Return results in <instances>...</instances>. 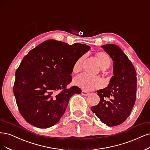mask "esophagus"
<instances>
[{
    "mask_svg": "<svg viewBox=\"0 0 150 150\" xmlns=\"http://www.w3.org/2000/svg\"><path fill=\"white\" fill-rule=\"evenodd\" d=\"M81 94L83 95H84V96H87V95H89V93L87 92V91H86L82 90V91H81Z\"/></svg>",
    "mask_w": 150,
    "mask_h": 150,
    "instance_id": "obj_1",
    "label": "esophagus"
}]
</instances>
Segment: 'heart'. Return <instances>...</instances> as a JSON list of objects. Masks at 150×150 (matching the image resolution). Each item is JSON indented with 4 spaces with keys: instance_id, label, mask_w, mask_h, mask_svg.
I'll return each instance as SVG.
<instances>
[{
    "instance_id": "heart-1",
    "label": "heart",
    "mask_w": 150,
    "mask_h": 150,
    "mask_svg": "<svg viewBox=\"0 0 150 150\" xmlns=\"http://www.w3.org/2000/svg\"><path fill=\"white\" fill-rule=\"evenodd\" d=\"M101 69H108L110 65V58L109 55L104 52H97L95 55ZM83 57H81L77 59L72 67V70L75 74L79 73L81 69V64L83 60ZM74 84L78 87L84 90H93L101 87L103 85L102 80L98 77H91L85 74H81L78 76L74 81Z\"/></svg>"
}]
</instances>
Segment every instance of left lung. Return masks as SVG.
<instances>
[{"mask_svg": "<svg viewBox=\"0 0 150 150\" xmlns=\"http://www.w3.org/2000/svg\"><path fill=\"white\" fill-rule=\"evenodd\" d=\"M113 60L112 76L107 87L97 90L100 103L91 110L108 127L122 124L129 117L135 103L137 72L128 57L115 44L101 46Z\"/></svg>", "mask_w": 150, "mask_h": 150, "instance_id": "8db88e82", "label": "left lung"}]
</instances>
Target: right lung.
<instances>
[{
  "label": "right lung",
  "mask_w": 150,
  "mask_h": 150,
  "mask_svg": "<svg viewBox=\"0 0 150 150\" xmlns=\"http://www.w3.org/2000/svg\"><path fill=\"white\" fill-rule=\"evenodd\" d=\"M90 47L48 40L24 57L16 73L13 86L19 112L33 126L47 128L54 126L64 114L70 98L81 90L71 81L75 61Z\"/></svg>",
  "instance_id": "obj_1"
}]
</instances>
